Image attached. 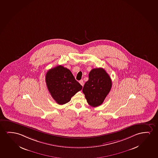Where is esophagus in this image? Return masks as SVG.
<instances>
[{
  "label": "esophagus",
  "mask_w": 158,
  "mask_h": 158,
  "mask_svg": "<svg viewBox=\"0 0 158 158\" xmlns=\"http://www.w3.org/2000/svg\"><path fill=\"white\" fill-rule=\"evenodd\" d=\"M80 83L81 85H82V86H83V85H84V83H83V81L82 80H81L80 81Z\"/></svg>",
  "instance_id": "34e87169"
}]
</instances>
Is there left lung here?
I'll use <instances>...</instances> for the list:
<instances>
[{"label": "left lung", "instance_id": "obj_1", "mask_svg": "<svg viewBox=\"0 0 158 158\" xmlns=\"http://www.w3.org/2000/svg\"><path fill=\"white\" fill-rule=\"evenodd\" d=\"M111 85V78L105 69H92L89 73V80L85 83L82 90L87 102L93 107L102 105L110 91Z\"/></svg>", "mask_w": 158, "mask_h": 158}]
</instances>
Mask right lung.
Masks as SVG:
<instances>
[{"mask_svg":"<svg viewBox=\"0 0 158 158\" xmlns=\"http://www.w3.org/2000/svg\"><path fill=\"white\" fill-rule=\"evenodd\" d=\"M45 82L51 96L59 105L69 102L73 96L82 89L70 70L62 65L48 70Z\"/></svg>","mask_w":158,"mask_h":158,"instance_id":"obj_1","label":"right lung"}]
</instances>
